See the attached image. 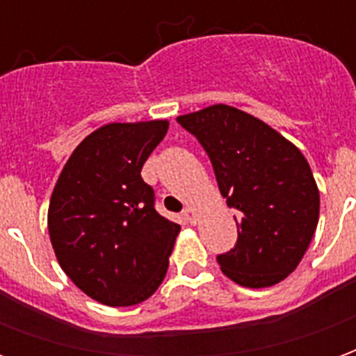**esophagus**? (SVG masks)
Returning a JSON list of instances; mask_svg holds the SVG:
<instances>
[{
    "instance_id": "esophagus-1",
    "label": "esophagus",
    "mask_w": 356,
    "mask_h": 356,
    "mask_svg": "<svg viewBox=\"0 0 356 356\" xmlns=\"http://www.w3.org/2000/svg\"><path fill=\"white\" fill-rule=\"evenodd\" d=\"M183 217H185V221H188V223H196V211H194V208L183 209Z\"/></svg>"
}]
</instances>
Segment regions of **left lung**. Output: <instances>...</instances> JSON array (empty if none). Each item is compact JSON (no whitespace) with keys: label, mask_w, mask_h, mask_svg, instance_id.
<instances>
[{"label":"left lung","mask_w":356,"mask_h":356,"mask_svg":"<svg viewBox=\"0 0 356 356\" xmlns=\"http://www.w3.org/2000/svg\"><path fill=\"white\" fill-rule=\"evenodd\" d=\"M177 122L208 152L221 196L238 209V240L219 255L225 276L268 288L296 270L313 240L321 194L293 143L244 110L213 104Z\"/></svg>","instance_id":"8db88e82"}]
</instances>
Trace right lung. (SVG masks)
I'll return each mask as SVG.
<instances>
[{
  "mask_svg": "<svg viewBox=\"0 0 356 356\" xmlns=\"http://www.w3.org/2000/svg\"><path fill=\"white\" fill-rule=\"evenodd\" d=\"M168 127V120H150L95 129L51 194L47 227L58 265L102 305H137L168 273L181 227L156 211L154 191L140 177Z\"/></svg>",
  "mask_w": 356,
  "mask_h": 356,
  "instance_id": "obj_1",
  "label": "right lung"
}]
</instances>
